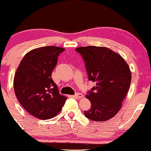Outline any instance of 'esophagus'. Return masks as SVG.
<instances>
[{"instance_id":"esophagus-1","label":"esophagus","mask_w":151,"mask_h":151,"mask_svg":"<svg viewBox=\"0 0 151 151\" xmlns=\"http://www.w3.org/2000/svg\"><path fill=\"white\" fill-rule=\"evenodd\" d=\"M74 97H75V98H83V95L80 93H77L74 95Z\"/></svg>"}]
</instances>
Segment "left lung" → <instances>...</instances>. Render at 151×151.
I'll return each mask as SVG.
<instances>
[{"label":"left lung","mask_w":151,"mask_h":151,"mask_svg":"<svg viewBox=\"0 0 151 151\" xmlns=\"http://www.w3.org/2000/svg\"><path fill=\"white\" fill-rule=\"evenodd\" d=\"M75 50L84 60L88 80L95 83L87 93L91 106L84 111L85 116L94 121L110 119L121 109L129 91L132 76L128 65L106 47L88 46Z\"/></svg>","instance_id":"obj_1"}]
</instances>
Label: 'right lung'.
<instances>
[{"instance_id":"right-lung-1","label":"right lung","mask_w":151,"mask_h":151,"mask_svg":"<svg viewBox=\"0 0 151 151\" xmlns=\"http://www.w3.org/2000/svg\"><path fill=\"white\" fill-rule=\"evenodd\" d=\"M64 51L52 46L33 49L25 55L15 73L17 98L26 111L39 119L54 117L67 100L51 78L58 57Z\"/></svg>"}]
</instances>
